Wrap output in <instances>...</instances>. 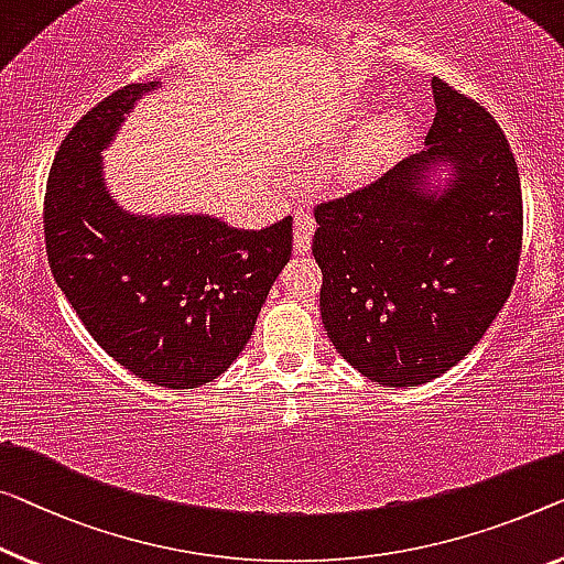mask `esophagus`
<instances>
[{"label":"esophagus","instance_id":"34e87169","mask_svg":"<svg viewBox=\"0 0 564 564\" xmlns=\"http://www.w3.org/2000/svg\"><path fill=\"white\" fill-rule=\"evenodd\" d=\"M314 215H311V209L301 207L296 209V215H293V250L296 253H306L311 248V235H314Z\"/></svg>","mask_w":564,"mask_h":564}]
</instances>
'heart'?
Instances as JSON below:
<instances>
[{"mask_svg": "<svg viewBox=\"0 0 564 564\" xmlns=\"http://www.w3.org/2000/svg\"><path fill=\"white\" fill-rule=\"evenodd\" d=\"M405 116L400 113H384L380 119L367 126V131L359 137V141L344 159L341 172L349 180H369L380 164L388 159L394 149L400 147L402 137H405Z\"/></svg>", "mask_w": 564, "mask_h": 564, "instance_id": "obj_1", "label": "heart"}]
</instances>
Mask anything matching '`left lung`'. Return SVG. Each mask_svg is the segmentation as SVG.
Masks as SVG:
<instances>
[{
    "label": "left lung",
    "instance_id": "1",
    "mask_svg": "<svg viewBox=\"0 0 564 564\" xmlns=\"http://www.w3.org/2000/svg\"><path fill=\"white\" fill-rule=\"evenodd\" d=\"M425 151L314 207L322 322L367 380L415 388L458 365L507 304L522 253V184L509 141L474 98L433 78ZM448 161L441 193L424 172Z\"/></svg>",
    "mask_w": 564,
    "mask_h": 564
}]
</instances>
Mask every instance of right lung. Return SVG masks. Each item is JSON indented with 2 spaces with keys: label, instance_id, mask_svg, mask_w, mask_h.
I'll return each instance as SVG.
<instances>
[{
  "label": "right lung",
  "instance_id": "right-lung-1",
  "mask_svg": "<svg viewBox=\"0 0 564 564\" xmlns=\"http://www.w3.org/2000/svg\"><path fill=\"white\" fill-rule=\"evenodd\" d=\"M156 88L131 83L100 100L57 149L45 192L53 279L88 334L141 380L192 390L228 369L289 263L293 220L235 230L207 215L144 217L104 184L100 149Z\"/></svg>",
  "mask_w": 564,
  "mask_h": 564
}]
</instances>
